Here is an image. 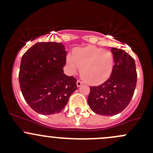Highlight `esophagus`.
I'll return each mask as SVG.
<instances>
[{
	"label": "esophagus",
	"mask_w": 153,
	"mask_h": 153,
	"mask_svg": "<svg viewBox=\"0 0 153 153\" xmlns=\"http://www.w3.org/2000/svg\"><path fill=\"white\" fill-rule=\"evenodd\" d=\"M76 84H77V86H78V87H79V86H81V85L83 84V82H82L81 81H80V80H78V81H77Z\"/></svg>",
	"instance_id": "1"
}]
</instances>
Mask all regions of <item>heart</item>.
<instances>
[{"mask_svg": "<svg viewBox=\"0 0 153 153\" xmlns=\"http://www.w3.org/2000/svg\"><path fill=\"white\" fill-rule=\"evenodd\" d=\"M67 63L73 70L81 69V76L86 83L99 85L107 81L113 71L114 56L111 51L89 45L75 48Z\"/></svg>", "mask_w": 153, "mask_h": 153, "instance_id": "1", "label": "heart"}]
</instances>
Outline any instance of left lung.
Segmentation results:
<instances>
[{"label":"left lung","mask_w":153,"mask_h":153,"mask_svg":"<svg viewBox=\"0 0 153 153\" xmlns=\"http://www.w3.org/2000/svg\"><path fill=\"white\" fill-rule=\"evenodd\" d=\"M114 64L110 78L101 85L90 86L88 104L100 115L113 116L122 112L131 102L137 82L133 58L123 50L112 48Z\"/></svg>","instance_id":"obj_1"}]
</instances>
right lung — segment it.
I'll use <instances>...</instances> for the list:
<instances>
[{"label": "right lung", "instance_id": "right-lung-1", "mask_svg": "<svg viewBox=\"0 0 153 153\" xmlns=\"http://www.w3.org/2000/svg\"><path fill=\"white\" fill-rule=\"evenodd\" d=\"M67 51L62 43L37 42L22 56L19 82L28 105L43 115L58 114L77 89L76 78L63 72Z\"/></svg>", "mask_w": 153, "mask_h": 153}]
</instances>
